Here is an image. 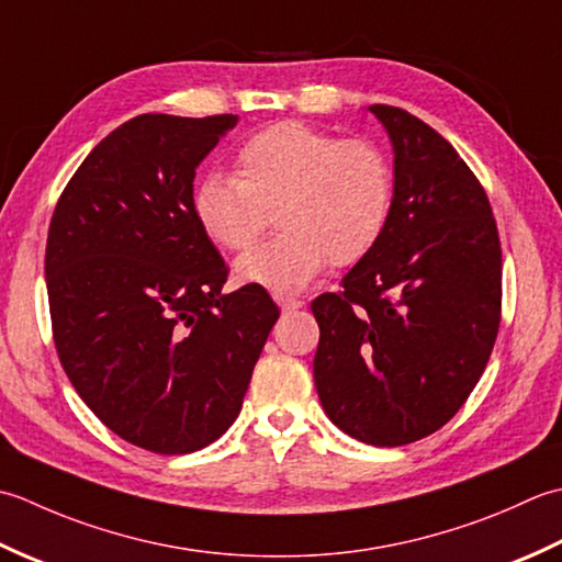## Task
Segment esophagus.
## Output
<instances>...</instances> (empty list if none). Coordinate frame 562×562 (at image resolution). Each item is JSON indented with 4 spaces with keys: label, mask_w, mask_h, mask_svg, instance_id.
I'll list each match as a JSON object with an SVG mask.
<instances>
[{
    "label": "esophagus",
    "mask_w": 562,
    "mask_h": 562,
    "mask_svg": "<svg viewBox=\"0 0 562 562\" xmlns=\"http://www.w3.org/2000/svg\"><path fill=\"white\" fill-rule=\"evenodd\" d=\"M277 303L283 307V311H297V307H303V301H297V297H291V295H277Z\"/></svg>",
    "instance_id": "esophagus-1"
}]
</instances>
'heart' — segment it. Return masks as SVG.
Instances as JSON below:
<instances>
[{
    "mask_svg": "<svg viewBox=\"0 0 562 562\" xmlns=\"http://www.w3.org/2000/svg\"><path fill=\"white\" fill-rule=\"evenodd\" d=\"M387 155L363 137L283 121L237 147L235 177L209 175L193 189V217L217 247L247 249L277 209L281 233L237 259V277L273 293L305 289L329 259L351 267L381 243L393 213Z\"/></svg>",
    "mask_w": 562,
    "mask_h": 562,
    "instance_id": "b5f03b06",
    "label": "heart"
}]
</instances>
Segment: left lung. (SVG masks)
Listing matches in <instances>:
<instances>
[{
	"mask_svg": "<svg viewBox=\"0 0 562 562\" xmlns=\"http://www.w3.org/2000/svg\"><path fill=\"white\" fill-rule=\"evenodd\" d=\"M395 150L391 223L341 291L313 301L315 387L327 417L371 446L429 437L473 393L502 319V247L487 193L453 145L373 104Z\"/></svg>",
	"mask_w": 562,
	"mask_h": 562,
	"instance_id": "left-lung-1",
	"label": "left lung"
}]
</instances>
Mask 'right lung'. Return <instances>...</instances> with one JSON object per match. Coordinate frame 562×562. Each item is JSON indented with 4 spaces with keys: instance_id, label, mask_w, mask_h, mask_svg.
Instances as JSON below:
<instances>
[{
    "instance_id": "1",
    "label": "right lung",
    "mask_w": 562,
    "mask_h": 562,
    "mask_svg": "<svg viewBox=\"0 0 562 562\" xmlns=\"http://www.w3.org/2000/svg\"><path fill=\"white\" fill-rule=\"evenodd\" d=\"M235 125L233 113L125 121L79 165L50 217L57 357L87 407L153 453L223 437L279 319L261 285L223 293L231 269L193 217L196 167Z\"/></svg>"
}]
</instances>
